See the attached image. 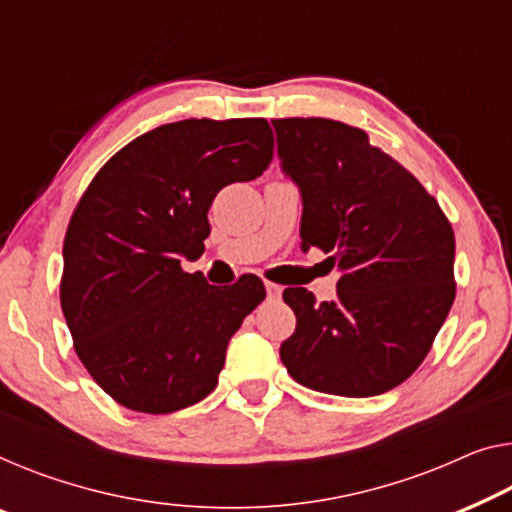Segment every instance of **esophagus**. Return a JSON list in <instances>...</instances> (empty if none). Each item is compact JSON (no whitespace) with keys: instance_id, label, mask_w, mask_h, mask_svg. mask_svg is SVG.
Masks as SVG:
<instances>
[{"instance_id":"obj_1","label":"esophagus","mask_w":512,"mask_h":512,"mask_svg":"<svg viewBox=\"0 0 512 512\" xmlns=\"http://www.w3.org/2000/svg\"><path fill=\"white\" fill-rule=\"evenodd\" d=\"M264 287H266V294H269V299H278V296L282 294V287H280V285H276V282H269V280H266V282H264Z\"/></svg>"}]
</instances>
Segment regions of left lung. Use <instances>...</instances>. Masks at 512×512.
Returning a JSON list of instances; mask_svg holds the SVG:
<instances>
[{
	"label": "left lung",
	"mask_w": 512,
	"mask_h": 512,
	"mask_svg": "<svg viewBox=\"0 0 512 512\" xmlns=\"http://www.w3.org/2000/svg\"><path fill=\"white\" fill-rule=\"evenodd\" d=\"M282 172L301 190V246L329 253L338 296L287 287L296 331L280 358L299 384L370 398L414 375L455 301V234L439 202L368 133L273 119Z\"/></svg>",
	"instance_id": "obj_1"
}]
</instances>
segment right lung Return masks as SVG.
Masks as SVG:
<instances>
[{"mask_svg": "<svg viewBox=\"0 0 512 512\" xmlns=\"http://www.w3.org/2000/svg\"><path fill=\"white\" fill-rule=\"evenodd\" d=\"M273 158L266 119H183L119 149L91 179L64 239L59 299L75 354L121 407L172 414L216 388L227 342L264 301L257 276L216 287L186 273L220 188Z\"/></svg>", "mask_w": 512, "mask_h": 512, "instance_id": "obj_1", "label": "right lung"}]
</instances>
